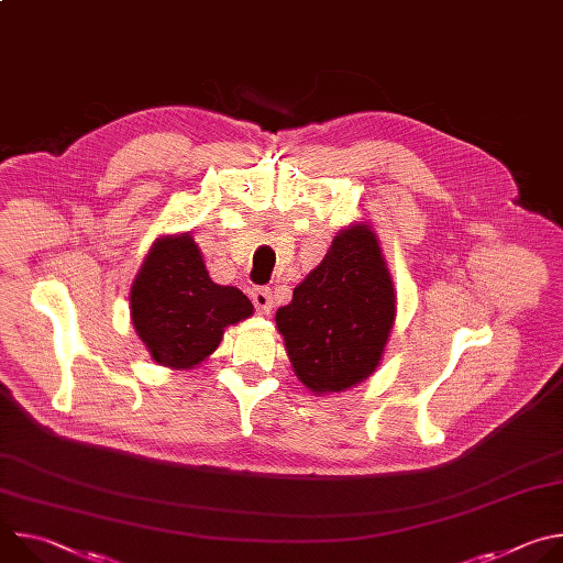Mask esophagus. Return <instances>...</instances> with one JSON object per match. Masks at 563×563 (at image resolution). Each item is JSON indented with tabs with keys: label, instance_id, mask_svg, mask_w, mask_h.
I'll use <instances>...</instances> for the list:
<instances>
[{
	"label": "esophagus",
	"instance_id": "1",
	"mask_svg": "<svg viewBox=\"0 0 563 563\" xmlns=\"http://www.w3.org/2000/svg\"><path fill=\"white\" fill-rule=\"evenodd\" d=\"M252 302H254V307H256L258 313L267 316V313L272 311V307H274L272 289H269V287H258V289H254V291H252Z\"/></svg>",
	"mask_w": 563,
	"mask_h": 563
}]
</instances>
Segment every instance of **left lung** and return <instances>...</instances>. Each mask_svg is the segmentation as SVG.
<instances>
[{"instance_id":"8db88e82","label":"left lung","mask_w":563,"mask_h":563,"mask_svg":"<svg viewBox=\"0 0 563 563\" xmlns=\"http://www.w3.org/2000/svg\"><path fill=\"white\" fill-rule=\"evenodd\" d=\"M396 291L369 224L345 227L313 272L276 311L287 356L313 394L345 391L380 363Z\"/></svg>"}]
</instances>
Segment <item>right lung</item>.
I'll use <instances>...</instances> for the list:
<instances>
[{
  "mask_svg": "<svg viewBox=\"0 0 563 563\" xmlns=\"http://www.w3.org/2000/svg\"><path fill=\"white\" fill-rule=\"evenodd\" d=\"M131 320L157 365L191 369L222 341L224 328L254 313L238 287L216 285L191 233L157 238L131 287Z\"/></svg>",
  "mask_w": 563,
  "mask_h": 563,
  "instance_id": "add662e5",
  "label": "right lung"
}]
</instances>
